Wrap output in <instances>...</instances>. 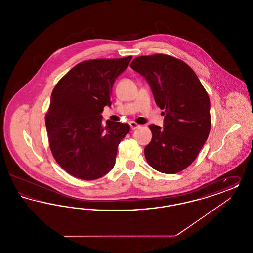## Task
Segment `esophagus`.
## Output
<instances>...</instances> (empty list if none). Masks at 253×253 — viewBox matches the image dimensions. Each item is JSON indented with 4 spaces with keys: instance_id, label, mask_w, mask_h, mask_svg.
I'll return each instance as SVG.
<instances>
[{
    "instance_id": "1",
    "label": "esophagus",
    "mask_w": 253,
    "mask_h": 253,
    "mask_svg": "<svg viewBox=\"0 0 253 253\" xmlns=\"http://www.w3.org/2000/svg\"><path fill=\"white\" fill-rule=\"evenodd\" d=\"M130 126H131V129H132V130H135V129L139 128L141 125L137 124V123L134 122V121H130Z\"/></svg>"
}]
</instances>
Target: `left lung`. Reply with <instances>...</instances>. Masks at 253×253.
I'll list each match as a JSON object with an SVG mask.
<instances>
[{
  "label": "left lung",
  "mask_w": 253,
  "mask_h": 253,
  "mask_svg": "<svg viewBox=\"0 0 253 253\" xmlns=\"http://www.w3.org/2000/svg\"><path fill=\"white\" fill-rule=\"evenodd\" d=\"M131 67L146 79L165 115L164 128L149 125L153 137L144 149L146 160L160 172H179L193 163L211 131L208 93L193 69L174 57L141 56Z\"/></svg>",
  "instance_id": "8db88e82"
}]
</instances>
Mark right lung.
Listing matches in <instances>:
<instances>
[{
    "label": "right lung",
    "mask_w": 253,
    "mask_h": 253,
    "mask_svg": "<svg viewBox=\"0 0 253 253\" xmlns=\"http://www.w3.org/2000/svg\"><path fill=\"white\" fill-rule=\"evenodd\" d=\"M131 60L132 56L80 62L52 92L45 116L50 150L74 177L95 180L115 166L118 147L130 125L111 121L104 124L100 114L104 106H111L113 84Z\"/></svg>",
    "instance_id": "1"
}]
</instances>
